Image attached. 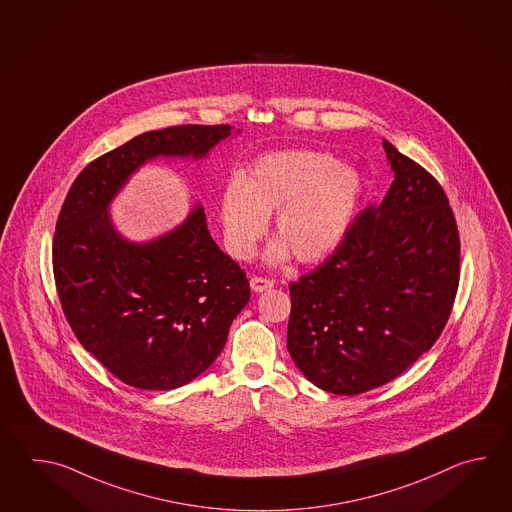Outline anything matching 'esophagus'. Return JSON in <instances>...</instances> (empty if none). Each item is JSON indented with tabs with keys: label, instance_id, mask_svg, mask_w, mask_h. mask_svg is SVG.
I'll list each match as a JSON object with an SVG mask.
<instances>
[{
	"label": "esophagus",
	"instance_id": "esophagus-1",
	"mask_svg": "<svg viewBox=\"0 0 512 512\" xmlns=\"http://www.w3.org/2000/svg\"><path fill=\"white\" fill-rule=\"evenodd\" d=\"M251 289L254 293H263V291H267V289H271L274 282L272 280H267V278H258V276H254L251 278Z\"/></svg>",
	"mask_w": 512,
	"mask_h": 512
}]
</instances>
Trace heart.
I'll use <instances>...</instances> for the list:
<instances>
[{"label":"heart","mask_w":512,"mask_h":512,"mask_svg":"<svg viewBox=\"0 0 512 512\" xmlns=\"http://www.w3.org/2000/svg\"><path fill=\"white\" fill-rule=\"evenodd\" d=\"M364 196L357 168L315 150L260 157L243 177H232L219 199L225 249L249 260L274 216L276 240L265 261L278 265L291 254L302 263L324 260L346 240Z\"/></svg>","instance_id":"obj_1"}]
</instances>
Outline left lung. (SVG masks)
Returning <instances> with one entry per match:
<instances>
[{
	"mask_svg": "<svg viewBox=\"0 0 512 512\" xmlns=\"http://www.w3.org/2000/svg\"><path fill=\"white\" fill-rule=\"evenodd\" d=\"M393 183L320 267L289 285L287 349L316 388L357 395L434 346L459 283V236L443 188L382 139Z\"/></svg>",
	"mask_w": 512,
	"mask_h": 512,
	"instance_id": "left-lung-1",
	"label": "left lung"
}]
</instances>
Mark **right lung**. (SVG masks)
I'll list each match as a JSON object with an SVG mask.
<instances>
[{
	"mask_svg": "<svg viewBox=\"0 0 512 512\" xmlns=\"http://www.w3.org/2000/svg\"><path fill=\"white\" fill-rule=\"evenodd\" d=\"M232 126L146 131L87 164L67 194L53 241L56 289L78 342L139 390H174L207 371L251 298L249 280L212 240L196 203L153 240L120 234L111 203L146 163L201 161Z\"/></svg>",
	"mask_w": 512,
	"mask_h": 512,
	"instance_id": "right-lung-1",
	"label": "right lung"
}]
</instances>
